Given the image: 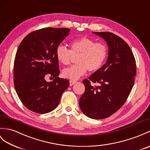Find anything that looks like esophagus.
Returning a JSON list of instances; mask_svg holds the SVG:
<instances>
[{
    "label": "esophagus",
    "mask_w": 150,
    "mask_h": 150,
    "mask_svg": "<svg viewBox=\"0 0 150 150\" xmlns=\"http://www.w3.org/2000/svg\"><path fill=\"white\" fill-rule=\"evenodd\" d=\"M76 81H73V80H71V81H69V86H71L74 84L75 83H76Z\"/></svg>",
    "instance_id": "1"
}]
</instances>
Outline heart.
Wrapping results in <instances>:
<instances>
[{
	"mask_svg": "<svg viewBox=\"0 0 150 150\" xmlns=\"http://www.w3.org/2000/svg\"><path fill=\"white\" fill-rule=\"evenodd\" d=\"M108 54L107 47L102 43L88 38L82 37L70 43V50L60 45L56 49V57L63 65H68L73 57H76V64L64 69L62 76L64 78L76 81L84 75L87 70L95 72L102 67Z\"/></svg>",
	"mask_w": 150,
	"mask_h": 150,
	"instance_id": "b5f03b06",
	"label": "heart"
}]
</instances>
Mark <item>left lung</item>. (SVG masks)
I'll return each instance as SVG.
<instances>
[{"instance_id":"1","label":"left lung","mask_w":150,"mask_h":150,"mask_svg":"<svg viewBox=\"0 0 150 150\" xmlns=\"http://www.w3.org/2000/svg\"><path fill=\"white\" fill-rule=\"evenodd\" d=\"M106 41V63L83 81L85 92L79 100L82 112L91 119L109 117L123 106L129 96L136 75L134 54L125 41L112 33L93 32ZM98 83L94 86L91 82Z\"/></svg>"}]
</instances>
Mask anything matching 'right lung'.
I'll return each mask as SVG.
<instances>
[{"label":"right lung","instance_id":"right-lung-1","mask_svg":"<svg viewBox=\"0 0 150 150\" xmlns=\"http://www.w3.org/2000/svg\"><path fill=\"white\" fill-rule=\"evenodd\" d=\"M66 28H44L27 35L19 45L14 62V85L21 102L38 114L54 110L68 80L57 77L59 73L56 49L69 34ZM50 74L54 81L47 82Z\"/></svg>","mask_w":150,"mask_h":150}]
</instances>
